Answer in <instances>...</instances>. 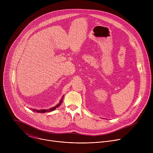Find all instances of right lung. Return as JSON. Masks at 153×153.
I'll use <instances>...</instances> for the list:
<instances>
[{
  "label": "right lung",
  "mask_w": 153,
  "mask_h": 153,
  "mask_svg": "<svg viewBox=\"0 0 153 153\" xmlns=\"http://www.w3.org/2000/svg\"><path fill=\"white\" fill-rule=\"evenodd\" d=\"M62 99H63V98H62V99L60 100L59 103H58V104H57V105H56L55 106L48 109V110H36V109H33L32 110H33L34 112L36 111V112H37V113H46V112H51V111H54V110H56V109L57 108H58V107L60 105V104H61L62 102Z\"/></svg>",
  "instance_id": "add662e5"
}]
</instances>
